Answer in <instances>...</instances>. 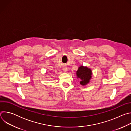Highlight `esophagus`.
I'll list each match as a JSON object with an SVG mask.
<instances>
[{
  "mask_svg": "<svg viewBox=\"0 0 131 131\" xmlns=\"http://www.w3.org/2000/svg\"><path fill=\"white\" fill-rule=\"evenodd\" d=\"M67 68H64V69H63V70H64V71H65H65H67Z\"/></svg>",
  "mask_w": 131,
  "mask_h": 131,
  "instance_id": "obj_1",
  "label": "esophagus"
}]
</instances>
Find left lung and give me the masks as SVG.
Instances as JSON below:
<instances>
[{"label": "left lung", "instance_id": "1", "mask_svg": "<svg viewBox=\"0 0 131 131\" xmlns=\"http://www.w3.org/2000/svg\"><path fill=\"white\" fill-rule=\"evenodd\" d=\"M77 77L80 78L81 81L80 82L82 85H86L89 82L91 78L92 71L91 70L86 67L80 66L79 67L77 71Z\"/></svg>", "mask_w": 131, "mask_h": 131}]
</instances>
